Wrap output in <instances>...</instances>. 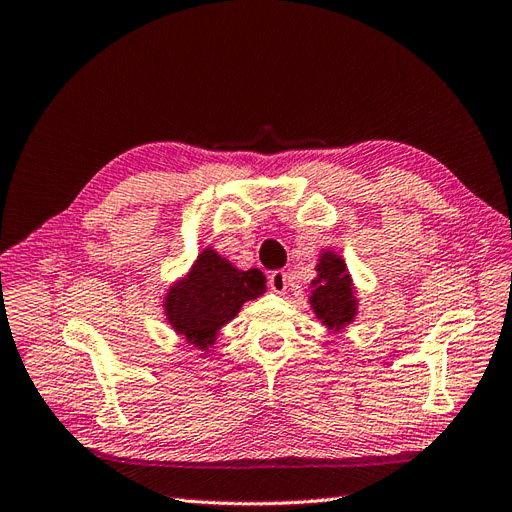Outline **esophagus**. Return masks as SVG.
Returning <instances> with one entry per match:
<instances>
[{"label": "esophagus", "mask_w": 512, "mask_h": 512, "mask_svg": "<svg viewBox=\"0 0 512 512\" xmlns=\"http://www.w3.org/2000/svg\"><path fill=\"white\" fill-rule=\"evenodd\" d=\"M268 285L274 294H287V290H290V274L285 270H274L268 277Z\"/></svg>", "instance_id": "esophagus-1"}]
</instances>
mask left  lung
<instances>
[{
	"instance_id": "obj_1",
	"label": "left lung",
	"mask_w": 512,
	"mask_h": 512,
	"mask_svg": "<svg viewBox=\"0 0 512 512\" xmlns=\"http://www.w3.org/2000/svg\"><path fill=\"white\" fill-rule=\"evenodd\" d=\"M309 290V305L326 331L342 333L348 324L355 322L359 313L357 287L342 255L331 248H322L316 279L311 281Z\"/></svg>"
}]
</instances>
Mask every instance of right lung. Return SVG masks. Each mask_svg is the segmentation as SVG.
<instances>
[{
    "label": "right lung",
    "instance_id": "add662e5",
    "mask_svg": "<svg viewBox=\"0 0 512 512\" xmlns=\"http://www.w3.org/2000/svg\"><path fill=\"white\" fill-rule=\"evenodd\" d=\"M264 292L266 277L257 268H235L216 248L207 246L190 270L168 287L162 307L170 329L183 342L209 352L222 326L238 316L244 303Z\"/></svg>",
    "mask_w": 512,
    "mask_h": 512
}]
</instances>
